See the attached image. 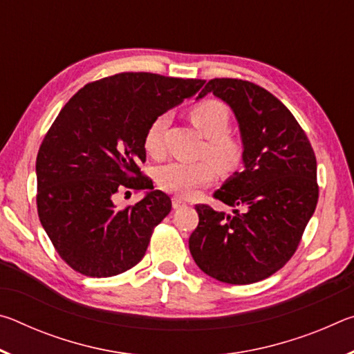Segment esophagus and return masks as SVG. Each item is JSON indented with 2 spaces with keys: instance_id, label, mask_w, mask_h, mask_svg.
Returning <instances> with one entry per match:
<instances>
[{
  "instance_id": "1",
  "label": "esophagus",
  "mask_w": 354,
  "mask_h": 354,
  "mask_svg": "<svg viewBox=\"0 0 354 354\" xmlns=\"http://www.w3.org/2000/svg\"><path fill=\"white\" fill-rule=\"evenodd\" d=\"M171 203H173V209H179V207L185 206V201L181 200V198H178V196H175V198L171 200Z\"/></svg>"
}]
</instances>
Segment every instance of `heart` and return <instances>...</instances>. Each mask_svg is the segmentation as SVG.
Masks as SVG:
<instances>
[{
  "label": "heart",
  "mask_w": 354,
  "mask_h": 354,
  "mask_svg": "<svg viewBox=\"0 0 354 354\" xmlns=\"http://www.w3.org/2000/svg\"><path fill=\"white\" fill-rule=\"evenodd\" d=\"M190 120L207 139L205 154L215 167L221 171L234 170L241 164L242 148L236 139L226 134L230 128V109L226 104L217 100L203 101L192 107ZM169 122V113H160L147 129L143 142L148 154H151L153 158H160L164 154V134ZM209 160L195 164H165L156 171V183L162 190L185 198L212 181L215 170Z\"/></svg>",
  "instance_id": "1"
}]
</instances>
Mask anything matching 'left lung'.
Instances as JSON below:
<instances>
[{
    "instance_id": "1",
    "label": "left lung",
    "mask_w": 354,
    "mask_h": 354,
    "mask_svg": "<svg viewBox=\"0 0 354 354\" xmlns=\"http://www.w3.org/2000/svg\"><path fill=\"white\" fill-rule=\"evenodd\" d=\"M214 93L231 107L243 143V171H236L214 198L232 214L196 205L192 257L209 277L251 284L272 277L295 253L319 201L314 149L292 112L256 84L215 77L198 98Z\"/></svg>"
}]
</instances>
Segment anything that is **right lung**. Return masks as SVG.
Instances as JSON below:
<instances>
[{
  "label": "right lung",
  "instance_id": "right-lung-1",
  "mask_svg": "<svg viewBox=\"0 0 354 354\" xmlns=\"http://www.w3.org/2000/svg\"><path fill=\"white\" fill-rule=\"evenodd\" d=\"M203 80L118 73L70 98L39 148L37 212L59 256L86 277H115L142 261L154 227L171 211L169 195L142 175L153 120L203 87ZM148 189L117 209L118 191Z\"/></svg>",
  "mask_w": 354,
  "mask_h": 354
}]
</instances>
